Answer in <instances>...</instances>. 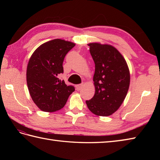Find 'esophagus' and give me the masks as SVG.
<instances>
[{"label": "esophagus", "instance_id": "esophagus-1", "mask_svg": "<svg viewBox=\"0 0 160 160\" xmlns=\"http://www.w3.org/2000/svg\"><path fill=\"white\" fill-rule=\"evenodd\" d=\"M82 86H83V84H77V85L76 86V89H77L78 91H79V90H80L81 89H82Z\"/></svg>", "mask_w": 160, "mask_h": 160}]
</instances>
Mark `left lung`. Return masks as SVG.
<instances>
[{"label": "left lung", "mask_w": 160, "mask_h": 160, "mask_svg": "<svg viewBox=\"0 0 160 160\" xmlns=\"http://www.w3.org/2000/svg\"><path fill=\"white\" fill-rule=\"evenodd\" d=\"M95 62V95L86 101L88 108L98 116H109L123 102L130 84V72L124 58L114 47L88 44Z\"/></svg>", "instance_id": "1"}]
</instances>
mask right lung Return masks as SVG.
<instances>
[{"mask_svg":"<svg viewBox=\"0 0 160 160\" xmlns=\"http://www.w3.org/2000/svg\"><path fill=\"white\" fill-rule=\"evenodd\" d=\"M76 44L54 39L39 46L30 58L27 67V83L32 100L40 110L54 112L63 108L75 91L58 78L63 73L66 54Z\"/></svg>","mask_w":160,"mask_h":160,"instance_id":"add662e5","label":"right lung"}]
</instances>
